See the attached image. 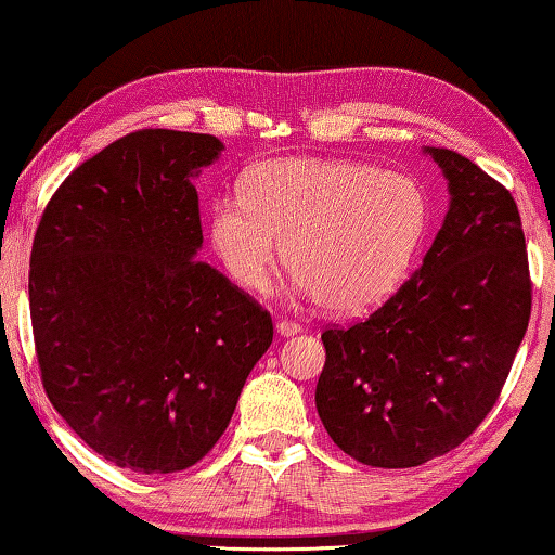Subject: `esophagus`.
<instances>
[{"label":"esophagus","instance_id":"obj_1","mask_svg":"<svg viewBox=\"0 0 555 555\" xmlns=\"http://www.w3.org/2000/svg\"><path fill=\"white\" fill-rule=\"evenodd\" d=\"M275 331H278V336L291 338V336H298V333H302V325L300 323H293V321H278Z\"/></svg>","mask_w":555,"mask_h":555}]
</instances>
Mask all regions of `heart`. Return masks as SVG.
Segmentation results:
<instances>
[{
  "mask_svg": "<svg viewBox=\"0 0 555 555\" xmlns=\"http://www.w3.org/2000/svg\"><path fill=\"white\" fill-rule=\"evenodd\" d=\"M427 224L412 177L351 158H270L249 169L242 196L219 194L209 209L211 247L240 287L264 291L285 255L291 291L344 315L397 291Z\"/></svg>",
  "mask_w": 555,
  "mask_h": 555,
  "instance_id": "heart-1",
  "label": "heart"
}]
</instances>
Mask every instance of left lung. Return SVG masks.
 <instances>
[{
	"instance_id": "left-lung-1",
	"label": "left lung",
	"mask_w": 555,
	"mask_h": 555,
	"mask_svg": "<svg viewBox=\"0 0 555 555\" xmlns=\"http://www.w3.org/2000/svg\"><path fill=\"white\" fill-rule=\"evenodd\" d=\"M424 154L450 192L424 262L366 321L321 336L318 416L371 467H416L465 442L498 401L530 318L511 192L450 149Z\"/></svg>"
}]
</instances>
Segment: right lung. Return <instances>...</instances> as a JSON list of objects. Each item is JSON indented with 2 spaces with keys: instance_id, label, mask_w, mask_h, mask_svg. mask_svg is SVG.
Segmentation results:
<instances>
[{
  "instance_id": "obj_1",
  "label": "right lung",
  "mask_w": 555,
  "mask_h": 555,
  "mask_svg": "<svg viewBox=\"0 0 555 555\" xmlns=\"http://www.w3.org/2000/svg\"><path fill=\"white\" fill-rule=\"evenodd\" d=\"M222 151L207 133H128L63 181L35 234L44 391L82 442L141 475L196 465L272 344L268 310L196 260L194 179Z\"/></svg>"
}]
</instances>
